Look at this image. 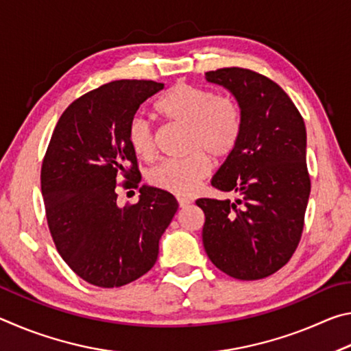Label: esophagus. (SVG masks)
<instances>
[{"instance_id":"obj_1","label":"esophagus","mask_w":351,"mask_h":351,"mask_svg":"<svg viewBox=\"0 0 351 351\" xmlns=\"http://www.w3.org/2000/svg\"><path fill=\"white\" fill-rule=\"evenodd\" d=\"M178 203H180V207H182V209H184V207H187L190 203H192V199H190V198H182V197H180V198H178Z\"/></svg>"}]
</instances>
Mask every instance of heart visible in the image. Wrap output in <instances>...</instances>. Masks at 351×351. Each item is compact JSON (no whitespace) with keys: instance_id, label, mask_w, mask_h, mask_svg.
I'll use <instances>...</instances> for the list:
<instances>
[{"instance_id":"heart-1","label":"heart","mask_w":351,"mask_h":351,"mask_svg":"<svg viewBox=\"0 0 351 351\" xmlns=\"http://www.w3.org/2000/svg\"><path fill=\"white\" fill-rule=\"evenodd\" d=\"M156 110L170 122L187 127L186 158L167 159L150 171V182L178 197H187L210 173L207 154L223 159L234 152L241 133V114L234 99L215 96L206 88L176 83L159 99ZM128 142L142 159L156 153L154 132L147 119L136 116L128 125Z\"/></svg>"}]
</instances>
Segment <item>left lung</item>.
<instances>
[{
    "mask_svg": "<svg viewBox=\"0 0 351 351\" xmlns=\"http://www.w3.org/2000/svg\"><path fill=\"white\" fill-rule=\"evenodd\" d=\"M239 104L241 133L212 178L234 201L199 198L203 245L219 271L239 280L274 274L293 257L310 198L304 119L276 82L243 68L206 73Z\"/></svg>",
    "mask_w": 351,
    "mask_h": 351,
    "instance_id": "1",
    "label": "left lung"
}]
</instances>
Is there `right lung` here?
<instances>
[{
    "label": "right lung",
    "mask_w": 351,
    "mask_h": 351,
    "mask_svg": "<svg viewBox=\"0 0 351 351\" xmlns=\"http://www.w3.org/2000/svg\"><path fill=\"white\" fill-rule=\"evenodd\" d=\"M164 83L116 80L86 93L58 119L41 165V193L52 240L83 280L117 288L153 268L159 239L178 210L165 190L142 186L139 201L117 204L119 176L138 187L128 125Z\"/></svg>",
    "instance_id": "1"
}]
</instances>
